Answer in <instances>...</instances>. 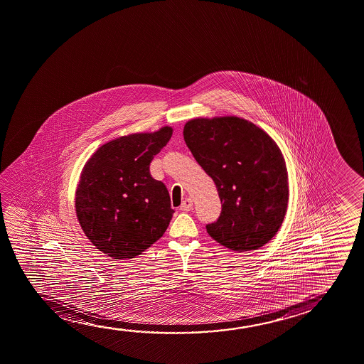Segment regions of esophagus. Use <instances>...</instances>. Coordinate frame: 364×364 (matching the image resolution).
Masks as SVG:
<instances>
[{
	"label": "esophagus",
	"instance_id": "1",
	"mask_svg": "<svg viewBox=\"0 0 364 364\" xmlns=\"http://www.w3.org/2000/svg\"><path fill=\"white\" fill-rule=\"evenodd\" d=\"M192 205H193L192 198H186V200L182 202L181 207H179V210H183V212H188V210L192 208Z\"/></svg>",
	"mask_w": 364,
	"mask_h": 364
}]
</instances>
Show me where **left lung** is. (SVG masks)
<instances>
[{"mask_svg":"<svg viewBox=\"0 0 364 364\" xmlns=\"http://www.w3.org/2000/svg\"><path fill=\"white\" fill-rule=\"evenodd\" d=\"M186 144L213 179L222 212L205 225L230 251H256L276 236L287 212L288 172L281 149L255 123L236 116L193 118Z\"/></svg>","mask_w":364,"mask_h":364,"instance_id":"obj_1","label":"left lung"}]
</instances>
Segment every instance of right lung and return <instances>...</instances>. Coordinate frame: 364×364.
I'll return each mask as SVG.
<instances>
[{"label": "right lung", "instance_id": "right-lung-1", "mask_svg": "<svg viewBox=\"0 0 364 364\" xmlns=\"http://www.w3.org/2000/svg\"><path fill=\"white\" fill-rule=\"evenodd\" d=\"M173 129L121 136L90 157L75 196L76 215L93 246L113 259L134 258L159 241L174 210L166 186L149 173Z\"/></svg>", "mask_w": 364, "mask_h": 364}]
</instances>
